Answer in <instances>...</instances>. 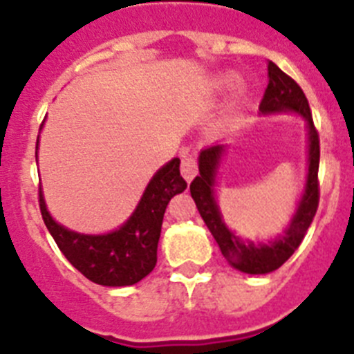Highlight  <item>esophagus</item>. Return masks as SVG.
<instances>
[{
	"label": "esophagus",
	"mask_w": 354,
	"mask_h": 354,
	"mask_svg": "<svg viewBox=\"0 0 354 354\" xmlns=\"http://www.w3.org/2000/svg\"><path fill=\"white\" fill-rule=\"evenodd\" d=\"M180 174H183V177L187 183H192L193 177L198 174V167H196L195 158H192V156H184L183 162H180Z\"/></svg>",
	"instance_id": "obj_1"
}]
</instances>
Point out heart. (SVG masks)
<instances>
[{"label":"heart","instance_id":"1","mask_svg":"<svg viewBox=\"0 0 354 354\" xmlns=\"http://www.w3.org/2000/svg\"><path fill=\"white\" fill-rule=\"evenodd\" d=\"M218 84H220V88H234L236 86V80L234 77H223Z\"/></svg>","mask_w":354,"mask_h":354}]
</instances>
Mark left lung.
<instances>
[{"label":"left lung","mask_w":354,"mask_h":354,"mask_svg":"<svg viewBox=\"0 0 354 354\" xmlns=\"http://www.w3.org/2000/svg\"><path fill=\"white\" fill-rule=\"evenodd\" d=\"M268 80H270L268 88L259 106L261 113L273 115L292 111V113L301 115L308 127V174H306L305 192L286 232L273 241L253 243V241L236 236L225 225L220 207L216 204L214 193L216 175H218V168L225 154L223 143H216L200 152V174L189 184V192L195 200L196 209L220 246L223 257L232 268L248 274H266L278 270L301 245L319 205L317 171L321 150H319V134L312 120L310 106L303 90L299 88V84L292 77L287 76L286 72L280 71L273 62L268 64Z\"/></svg>","instance_id":"1"}]
</instances>
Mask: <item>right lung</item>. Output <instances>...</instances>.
Wrapping results in <instances>:
<instances>
[{"label": "right lung", "mask_w": 354, "mask_h": 354, "mask_svg": "<svg viewBox=\"0 0 354 354\" xmlns=\"http://www.w3.org/2000/svg\"><path fill=\"white\" fill-rule=\"evenodd\" d=\"M179 165L180 159L174 158L156 171L129 220L113 232L90 236L56 223L46 207L40 187L39 204L44 223L67 261L93 283L106 287L138 283L158 262V243L168 202L187 186L180 177Z\"/></svg>", "instance_id": "add662e5"}]
</instances>
